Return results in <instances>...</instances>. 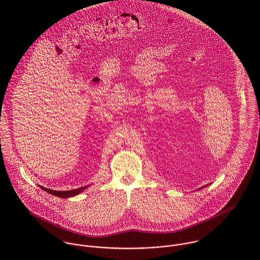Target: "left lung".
I'll return each mask as SVG.
<instances>
[{"label": "left lung", "instance_id": "1", "mask_svg": "<svg viewBox=\"0 0 260 260\" xmlns=\"http://www.w3.org/2000/svg\"><path fill=\"white\" fill-rule=\"evenodd\" d=\"M209 184H207V185L203 186V187H201V188H204V187H206V186H208ZM201 188H199V189H201Z\"/></svg>", "mask_w": 260, "mask_h": 260}]
</instances>
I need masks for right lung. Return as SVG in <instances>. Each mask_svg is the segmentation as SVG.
<instances>
[{"label":"right lung","mask_w":260,"mask_h":260,"mask_svg":"<svg viewBox=\"0 0 260 260\" xmlns=\"http://www.w3.org/2000/svg\"><path fill=\"white\" fill-rule=\"evenodd\" d=\"M40 186V188H42L44 191L54 195V196H57V197H61V198H70V197H74L76 195L80 194L81 192H83L84 190H86L88 187L90 185L83 186V187H80V188H77V189H73V190H68V191H57V190H52V189H48L46 187H43V186Z\"/></svg>","instance_id":"right-lung-1"}]
</instances>
